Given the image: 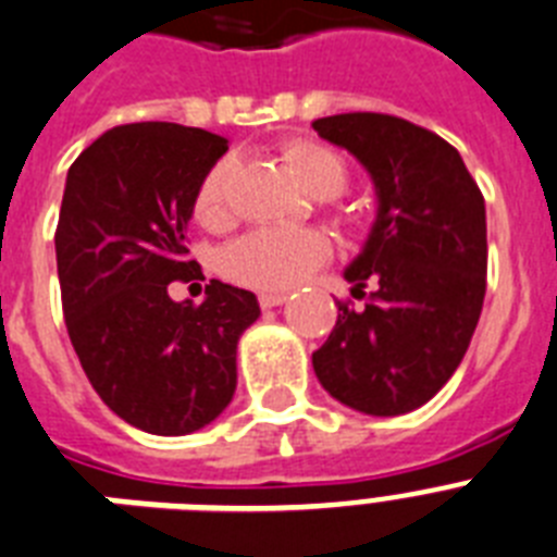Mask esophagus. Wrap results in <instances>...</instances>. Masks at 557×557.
Instances as JSON below:
<instances>
[{"label":"esophagus","mask_w":557,"mask_h":557,"mask_svg":"<svg viewBox=\"0 0 557 557\" xmlns=\"http://www.w3.org/2000/svg\"><path fill=\"white\" fill-rule=\"evenodd\" d=\"M285 294H280V292H265V294H260V306L263 308H277V306H283L285 302Z\"/></svg>","instance_id":"1"}]
</instances>
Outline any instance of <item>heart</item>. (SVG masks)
I'll return each mask as SVG.
<instances>
[{
    "label": "heart",
    "instance_id": "obj_1",
    "mask_svg": "<svg viewBox=\"0 0 557 557\" xmlns=\"http://www.w3.org/2000/svg\"><path fill=\"white\" fill-rule=\"evenodd\" d=\"M294 171L313 196H338L347 185V164L336 151L317 143H297L288 148ZM232 159L224 157L201 176L193 198V212L205 226H224L230 221ZM331 255V240L319 230H280L263 226L232 246H226L221 265L232 280L260 288L283 292L302 283Z\"/></svg>",
    "mask_w": 557,
    "mask_h": 557
}]
</instances>
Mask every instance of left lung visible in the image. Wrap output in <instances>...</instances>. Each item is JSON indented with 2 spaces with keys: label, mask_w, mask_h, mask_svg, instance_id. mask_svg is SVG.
<instances>
[{
  "label": "left lung",
  "mask_w": 557,
  "mask_h": 557,
  "mask_svg": "<svg viewBox=\"0 0 557 557\" xmlns=\"http://www.w3.org/2000/svg\"><path fill=\"white\" fill-rule=\"evenodd\" d=\"M313 132L350 151L375 187V221L345 269L352 297L313 352L331 398L372 418L432 400L466 356L485 299V198L457 148L393 114H333Z\"/></svg>",
  "instance_id": "obj_1"
}]
</instances>
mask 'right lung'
Here are the masks:
<instances>
[{
  "instance_id": "right-lung-1",
  "label": "right lung",
  "mask_w": 557,
  "mask_h": 557,
  "mask_svg": "<svg viewBox=\"0 0 557 557\" xmlns=\"http://www.w3.org/2000/svg\"><path fill=\"white\" fill-rule=\"evenodd\" d=\"M226 139L178 123L117 125L66 173L55 230L66 331L111 412L148 434L205 429L238 386V338L258 297L221 280L201 306L173 302L193 280L187 224L196 187Z\"/></svg>"
}]
</instances>
